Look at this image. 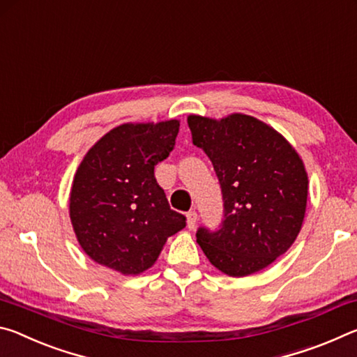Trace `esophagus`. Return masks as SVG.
<instances>
[{"instance_id":"1","label":"esophagus","mask_w":357,"mask_h":357,"mask_svg":"<svg viewBox=\"0 0 357 357\" xmlns=\"http://www.w3.org/2000/svg\"><path fill=\"white\" fill-rule=\"evenodd\" d=\"M185 219H187V227H189V229H193L197 225V220H198V215L195 211H189V213L185 214Z\"/></svg>"}]
</instances>
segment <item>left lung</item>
<instances>
[{
  "label": "left lung",
  "mask_w": 357,
  "mask_h": 357,
  "mask_svg": "<svg viewBox=\"0 0 357 357\" xmlns=\"http://www.w3.org/2000/svg\"><path fill=\"white\" fill-rule=\"evenodd\" d=\"M187 124L193 144L213 162L225 217L217 231L198 229L197 243L229 277L268 268L293 245L304 222L309 178L301 155L274 128L244 113L189 114Z\"/></svg>",
  "instance_id": "1"
}]
</instances>
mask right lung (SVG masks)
Here are the masks:
<instances>
[{
	"label": "right lung",
	"mask_w": 357,
	"mask_h": 357,
	"mask_svg": "<svg viewBox=\"0 0 357 357\" xmlns=\"http://www.w3.org/2000/svg\"><path fill=\"white\" fill-rule=\"evenodd\" d=\"M179 121L126 123L96 142L78 165L69 215L78 244L98 264L138 275L159 258L167 239L185 227L154 178Z\"/></svg>",
	"instance_id": "add662e5"
}]
</instances>
